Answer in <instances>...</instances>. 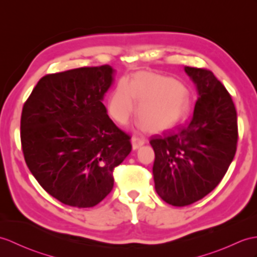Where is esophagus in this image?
<instances>
[{
  "label": "esophagus",
  "instance_id": "obj_1",
  "mask_svg": "<svg viewBox=\"0 0 257 257\" xmlns=\"http://www.w3.org/2000/svg\"><path fill=\"white\" fill-rule=\"evenodd\" d=\"M145 143H146V140L142 138H137V137H133V138H131V145H133L134 150L139 149L140 147L145 145Z\"/></svg>",
  "mask_w": 257,
  "mask_h": 257
}]
</instances>
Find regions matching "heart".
Here are the masks:
<instances>
[{
  "mask_svg": "<svg viewBox=\"0 0 257 257\" xmlns=\"http://www.w3.org/2000/svg\"><path fill=\"white\" fill-rule=\"evenodd\" d=\"M139 127L162 133L182 123L189 116L192 103L180 82L169 76L140 72L130 83L121 80L110 94L107 108L119 123H126L137 110Z\"/></svg>",
  "mask_w": 257,
  "mask_h": 257,
  "instance_id": "obj_1",
  "label": "heart"
}]
</instances>
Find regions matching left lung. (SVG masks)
<instances>
[{"label":"left lung","instance_id":"left-lung-1","mask_svg":"<svg viewBox=\"0 0 257 257\" xmlns=\"http://www.w3.org/2000/svg\"><path fill=\"white\" fill-rule=\"evenodd\" d=\"M196 86L194 114L183 126L151 139L154 185L168 204L183 207L218 186L234 158L236 110L230 94L209 70L185 67Z\"/></svg>","mask_w":257,"mask_h":257}]
</instances>
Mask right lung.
<instances>
[{
    "label": "right lung",
    "mask_w": 257,
    "mask_h": 257,
    "mask_svg": "<svg viewBox=\"0 0 257 257\" xmlns=\"http://www.w3.org/2000/svg\"><path fill=\"white\" fill-rule=\"evenodd\" d=\"M110 65L41 77L24 104L21 140L28 169L64 205L94 207L114 186L112 171L131 151L130 137L107 115Z\"/></svg>",
    "instance_id": "1"
}]
</instances>
